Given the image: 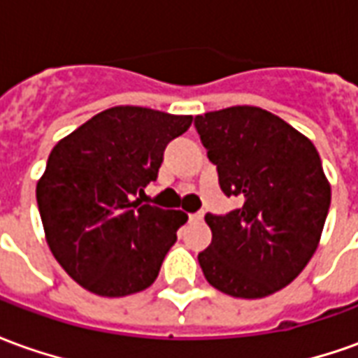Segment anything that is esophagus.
<instances>
[{"label":"esophagus","instance_id":"esophagus-1","mask_svg":"<svg viewBox=\"0 0 358 358\" xmlns=\"http://www.w3.org/2000/svg\"><path fill=\"white\" fill-rule=\"evenodd\" d=\"M187 220H189V222H201V220H203V210H197V213H189V215H187Z\"/></svg>","mask_w":358,"mask_h":358}]
</instances>
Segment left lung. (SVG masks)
I'll use <instances>...</instances> for the list:
<instances>
[{
    "instance_id": "obj_1",
    "label": "left lung",
    "mask_w": 358,
    "mask_h": 358,
    "mask_svg": "<svg viewBox=\"0 0 358 358\" xmlns=\"http://www.w3.org/2000/svg\"><path fill=\"white\" fill-rule=\"evenodd\" d=\"M194 126L222 194L243 201L205 215L213 241L197 255L203 274L226 295L266 297L299 276L320 241L331 194L318 151L259 107L197 115Z\"/></svg>"
}]
</instances>
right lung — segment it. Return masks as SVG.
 I'll use <instances>...</instances> for the list:
<instances>
[{
	"label": "right lung",
	"instance_id": "add662e5",
	"mask_svg": "<svg viewBox=\"0 0 358 358\" xmlns=\"http://www.w3.org/2000/svg\"><path fill=\"white\" fill-rule=\"evenodd\" d=\"M192 117L113 107L51 149L36 187L51 253L66 274L101 297H124L155 282L187 217L143 203L163 153Z\"/></svg>",
	"mask_w": 358,
	"mask_h": 358
}]
</instances>
